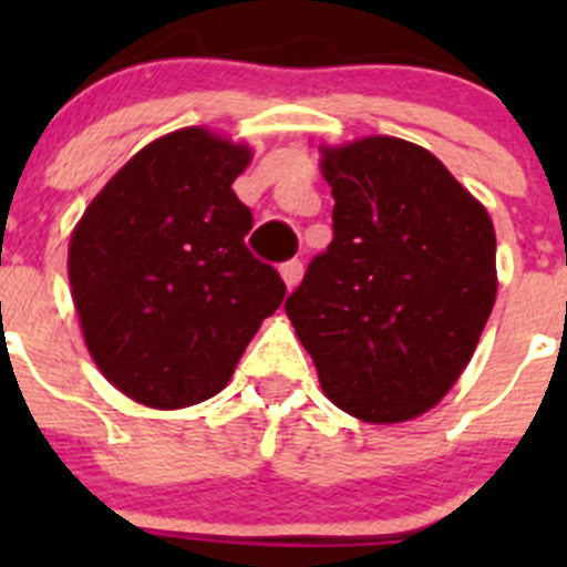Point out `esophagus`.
I'll return each instance as SVG.
<instances>
[{"mask_svg":"<svg viewBox=\"0 0 567 567\" xmlns=\"http://www.w3.org/2000/svg\"><path fill=\"white\" fill-rule=\"evenodd\" d=\"M280 278H284V284H287L289 289L298 287V280L303 278V260L292 258L287 260V264H280Z\"/></svg>","mask_w":567,"mask_h":567,"instance_id":"34e87169","label":"esophagus"}]
</instances>
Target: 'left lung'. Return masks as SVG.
Segmentation results:
<instances>
[{"mask_svg":"<svg viewBox=\"0 0 567 567\" xmlns=\"http://www.w3.org/2000/svg\"><path fill=\"white\" fill-rule=\"evenodd\" d=\"M334 238L287 315L327 398L365 423H403L457 383L497 298L483 204L429 150L392 135L323 147Z\"/></svg>","mask_w":567,"mask_h":567,"instance_id":"left-lung-1","label":"left lung"}]
</instances>
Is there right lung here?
Wrapping results in <instances>:
<instances>
[{"label": "right lung", "mask_w": 567, "mask_h": 567, "mask_svg": "<svg viewBox=\"0 0 567 567\" xmlns=\"http://www.w3.org/2000/svg\"><path fill=\"white\" fill-rule=\"evenodd\" d=\"M252 150L204 127L130 158L73 229L68 275L84 343L104 378L153 409H184L229 383L287 295L247 249L252 213L233 182Z\"/></svg>", "instance_id": "add662e5"}]
</instances>
